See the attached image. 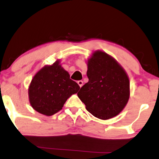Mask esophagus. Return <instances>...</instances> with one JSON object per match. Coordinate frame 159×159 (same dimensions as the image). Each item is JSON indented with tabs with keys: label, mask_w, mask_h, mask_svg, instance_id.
Listing matches in <instances>:
<instances>
[{
	"label": "esophagus",
	"mask_w": 159,
	"mask_h": 159,
	"mask_svg": "<svg viewBox=\"0 0 159 159\" xmlns=\"http://www.w3.org/2000/svg\"><path fill=\"white\" fill-rule=\"evenodd\" d=\"M78 85H79L80 87H82V86L84 85V82L82 81H78Z\"/></svg>",
	"instance_id": "1"
}]
</instances>
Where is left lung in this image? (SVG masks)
<instances>
[{
    "mask_svg": "<svg viewBox=\"0 0 159 159\" xmlns=\"http://www.w3.org/2000/svg\"><path fill=\"white\" fill-rule=\"evenodd\" d=\"M89 81L78 93L87 111L107 120L118 115L127 104L129 80L124 68L109 54L96 51L88 60Z\"/></svg>",
    "mask_w": 159,
    "mask_h": 159,
    "instance_id": "1",
    "label": "left lung"
}]
</instances>
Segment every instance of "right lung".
I'll use <instances>...</instances> for the list:
<instances>
[{"label": "right lung", "instance_id": "add662e5", "mask_svg": "<svg viewBox=\"0 0 159 159\" xmlns=\"http://www.w3.org/2000/svg\"><path fill=\"white\" fill-rule=\"evenodd\" d=\"M79 89L61 66L60 60H57L42 67L32 79L28 89L30 103L39 113L52 116L62 110L67 99Z\"/></svg>", "mask_w": 159, "mask_h": 159}]
</instances>
